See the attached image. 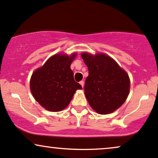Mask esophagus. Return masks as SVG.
Returning a JSON list of instances; mask_svg holds the SVG:
<instances>
[{"mask_svg": "<svg viewBox=\"0 0 158 158\" xmlns=\"http://www.w3.org/2000/svg\"><path fill=\"white\" fill-rule=\"evenodd\" d=\"M80 84L81 85V86L83 87V86H84V81H80Z\"/></svg>", "mask_w": 158, "mask_h": 158, "instance_id": "1", "label": "esophagus"}]
</instances>
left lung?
Segmentation results:
<instances>
[{
    "label": "left lung",
    "mask_w": 158,
    "mask_h": 158,
    "mask_svg": "<svg viewBox=\"0 0 158 158\" xmlns=\"http://www.w3.org/2000/svg\"><path fill=\"white\" fill-rule=\"evenodd\" d=\"M81 57L89 70L84 91L89 105L98 114L114 112L127 98L130 85L129 76L106 54L93 56L83 52Z\"/></svg>",
    "instance_id": "obj_1"
}]
</instances>
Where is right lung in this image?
Returning <instances> with one entry per match:
<instances>
[{"instance_id": "obj_1", "label": "right lung", "mask_w": 158, "mask_h": 158, "mask_svg": "<svg viewBox=\"0 0 158 158\" xmlns=\"http://www.w3.org/2000/svg\"><path fill=\"white\" fill-rule=\"evenodd\" d=\"M76 53L56 54L34 72L30 88L34 99L46 110L61 111L69 104L73 95L82 86L74 80L70 65Z\"/></svg>"}]
</instances>
